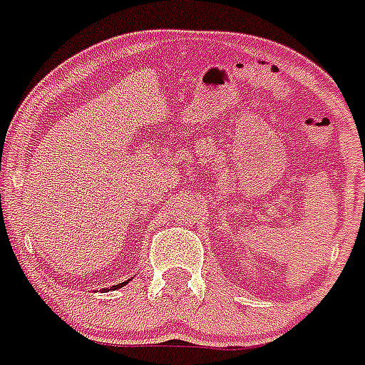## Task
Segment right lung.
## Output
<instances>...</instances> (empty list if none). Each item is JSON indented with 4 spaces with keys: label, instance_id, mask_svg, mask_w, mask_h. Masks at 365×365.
<instances>
[{
    "label": "right lung",
    "instance_id": "1",
    "mask_svg": "<svg viewBox=\"0 0 365 365\" xmlns=\"http://www.w3.org/2000/svg\"><path fill=\"white\" fill-rule=\"evenodd\" d=\"M125 283H128V282H122V283H118V285H113V287H109V289H111V291H115V289H120V287H124ZM109 289H104V291H109Z\"/></svg>",
    "mask_w": 365,
    "mask_h": 365
}]
</instances>
